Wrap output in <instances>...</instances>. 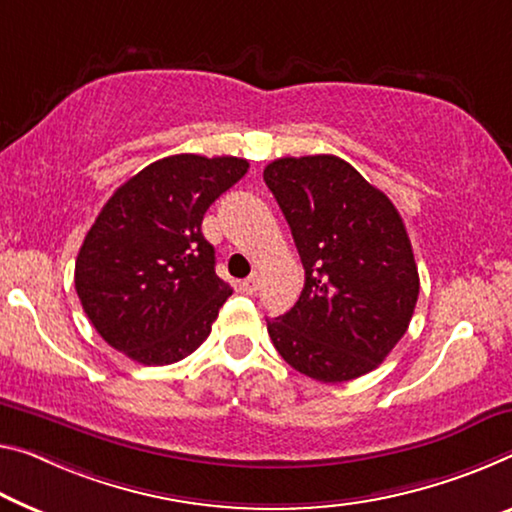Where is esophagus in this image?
I'll return each mask as SVG.
<instances>
[{"label": "esophagus", "mask_w": 512, "mask_h": 512, "mask_svg": "<svg viewBox=\"0 0 512 512\" xmlns=\"http://www.w3.org/2000/svg\"><path fill=\"white\" fill-rule=\"evenodd\" d=\"M258 288H261V274H258V272H254L251 277L242 281V290H245V293H249V295H254Z\"/></svg>", "instance_id": "esophagus-1"}]
</instances>
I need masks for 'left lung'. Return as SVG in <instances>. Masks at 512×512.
<instances>
[{
    "mask_svg": "<svg viewBox=\"0 0 512 512\" xmlns=\"http://www.w3.org/2000/svg\"><path fill=\"white\" fill-rule=\"evenodd\" d=\"M304 265L300 300L267 320L279 355L318 382L371 373L419 300V270L389 196L336 155L279 157L263 171Z\"/></svg>",
    "mask_w": 512,
    "mask_h": 512,
    "instance_id": "left-lung-1",
    "label": "left lung"
}]
</instances>
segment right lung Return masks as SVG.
<instances>
[{"label":"right lung","mask_w":512,"mask_h":512,"mask_svg":"<svg viewBox=\"0 0 512 512\" xmlns=\"http://www.w3.org/2000/svg\"><path fill=\"white\" fill-rule=\"evenodd\" d=\"M242 157L157 160L102 206L75 261V290L96 332L144 366L185 359L233 290L215 272L201 222L247 174Z\"/></svg>","instance_id":"add662e5"}]
</instances>
